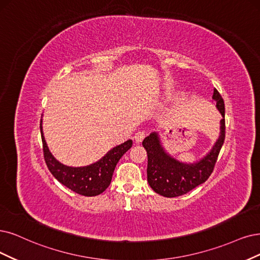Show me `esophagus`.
Wrapping results in <instances>:
<instances>
[{
    "label": "esophagus",
    "instance_id": "obj_1",
    "mask_svg": "<svg viewBox=\"0 0 260 260\" xmlns=\"http://www.w3.org/2000/svg\"><path fill=\"white\" fill-rule=\"evenodd\" d=\"M146 132L145 131H139V132H137L136 134H135V141L137 142V143H139V142H141L143 139H145V137H146Z\"/></svg>",
    "mask_w": 260,
    "mask_h": 260
}]
</instances>
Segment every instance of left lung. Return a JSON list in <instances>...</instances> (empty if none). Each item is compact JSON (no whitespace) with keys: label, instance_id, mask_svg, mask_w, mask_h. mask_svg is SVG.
Here are the masks:
<instances>
[{"label":"left lung","instance_id":"8db88e82","mask_svg":"<svg viewBox=\"0 0 260 260\" xmlns=\"http://www.w3.org/2000/svg\"><path fill=\"white\" fill-rule=\"evenodd\" d=\"M212 99L222 114L220 135L213 148L199 161L193 164L179 161L165 152L157 133H151L142 141L148 153V182L155 193L164 197H178L205 183L213 172L219 151L225 140V105L222 95L214 89Z\"/></svg>","mask_w":260,"mask_h":260}]
</instances>
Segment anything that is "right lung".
Returning a JSON list of instances; mask_svg holds the SVG:
<instances>
[{
	"mask_svg": "<svg viewBox=\"0 0 260 260\" xmlns=\"http://www.w3.org/2000/svg\"><path fill=\"white\" fill-rule=\"evenodd\" d=\"M41 134L44 158L52 176L60 183L69 187L75 193L86 197L100 195L110 185L113 171L118 161L124 153L128 151L133 146V141L129 139L122 145L111 149L103 158L94 162V164L84 167H69L57 161L48 149L43 134L42 122Z\"/></svg>",
	"mask_w": 260,
	"mask_h": 260,
	"instance_id": "obj_1",
	"label": "right lung"
}]
</instances>
